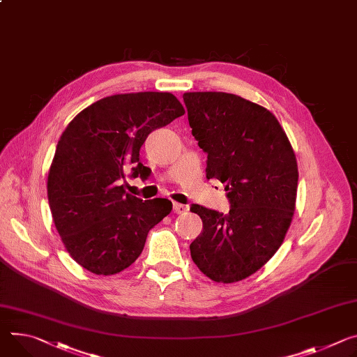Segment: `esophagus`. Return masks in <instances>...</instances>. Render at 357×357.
I'll return each mask as SVG.
<instances>
[{
    "label": "esophagus",
    "instance_id": "34e87169",
    "mask_svg": "<svg viewBox=\"0 0 357 357\" xmlns=\"http://www.w3.org/2000/svg\"><path fill=\"white\" fill-rule=\"evenodd\" d=\"M188 211V206L186 205H182V204H174V212L181 215V213H185Z\"/></svg>",
    "mask_w": 357,
    "mask_h": 357
}]
</instances>
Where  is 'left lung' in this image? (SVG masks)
I'll list each match as a JSON object with an SVG mask.
<instances>
[{
  "label": "left lung",
  "mask_w": 357,
  "mask_h": 357,
  "mask_svg": "<svg viewBox=\"0 0 357 357\" xmlns=\"http://www.w3.org/2000/svg\"><path fill=\"white\" fill-rule=\"evenodd\" d=\"M192 135L208 153L206 178L225 183L229 213L192 205L204 231L192 261L209 279L234 283L261 269L280 248L295 213L298 162L266 108L226 92H185Z\"/></svg>",
  "instance_id": "1"
}]
</instances>
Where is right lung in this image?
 Here are the masks:
<instances>
[{"mask_svg": "<svg viewBox=\"0 0 357 357\" xmlns=\"http://www.w3.org/2000/svg\"><path fill=\"white\" fill-rule=\"evenodd\" d=\"M185 109L169 92L118 93L81 111L62 132L47 192L55 228L74 261L95 275H115L141 255L148 232L172 211L164 198L126 193V171L146 174L139 149L156 128Z\"/></svg>", "mask_w": 357, "mask_h": 357, "instance_id": "right-lung-1", "label": "right lung"}]
</instances>
